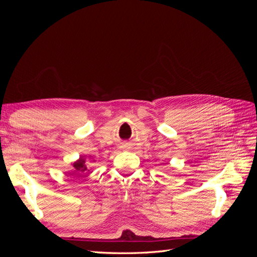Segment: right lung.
<instances>
[{
    "label": "right lung",
    "mask_w": 257,
    "mask_h": 257,
    "mask_svg": "<svg viewBox=\"0 0 257 257\" xmlns=\"http://www.w3.org/2000/svg\"><path fill=\"white\" fill-rule=\"evenodd\" d=\"M91 159H92L91 157L87 158V157H85V155H83V157H81V158H79L77 161L73 162L72 166L74 167V170H73L74 174H75V175L88 174V173L90 172V169L88 168V163H89L90 161H92ZM93 162H94V160H93Z\"/></svg>",
    "instance_id": "right-lung-1"
}]
</instances>
